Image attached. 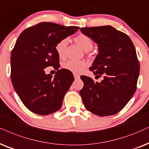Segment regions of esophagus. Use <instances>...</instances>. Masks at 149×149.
<instances>
[{"mask_svg":"<svg viewBox=\"0 0 149 149\" xmlns=\"http://www.w3.org/2000/svg\"><path fill=\"white\" fill-rule=\"evenodd\" d=\"M73 76H74V78H75V79H78V78H80V75L76 74V73H74V74H73Z\"/></svg>","mask_w":149,"mask_h":149,"instance_id":"obj_1","label":"esophagus"}]
</instances>
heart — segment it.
Wrapping results in <instances>:
<instances>
[{
  "label": "heart",
  "mask_w": 149,
  "mask_h": 149,
  "mask_svg": "<svg viewBox=\"0 0 149 149\" xmlns=\"http://www.w3.org/2000/svg\"><path fill=\"white\" fill-rule=\"evenodd\" d=\"M74 41L86 52L91 50L93 47V40L88 36L80 33L74 38ZM68 45V39L64 38L56 43L55 46L56 52L60 58H63L65 56V49ZM64 68L73 73H79L82 72L87 67V63L84 61H73L70 60L65 62L63 65Z\"/></svg>",
  "instance_id": "obj_1"
}]
</instances>
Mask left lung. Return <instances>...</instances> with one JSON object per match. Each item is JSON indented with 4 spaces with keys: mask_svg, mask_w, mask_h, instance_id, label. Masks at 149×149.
I'll return each mask as SVG.
<instances>
[{
    "mask_svg": "<svg viewBox=\"0 0 149 149\" xmlns=\"http://www.w3.org/2000/svg\"><path fill=\"white\" fill-rule=\"evenodd\" d=\"M98 45L97 54L89 68L97 77L95 82L81 76L84 82L80 91L84 107L98 116H112L120 112L131 100L137 88L140 63L131 38L111 26L80 28Z\"/></svg>",
    "mask_w": 149,
    "mask_h": 149,
    "instance_id": "8db88e82",
    "label": "left lung"
}]
</instances>
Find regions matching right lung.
I'll use <instances>...</instances> for the list:
<instances>
[{
	"label": "right lung",
	"mask_w": 149,
	"mask_h": 149,
	"mask_svg": "<svg viewBox=\"0 0 149 149\" xmlns=\"http://www.w3.org/2000/svg\"><path fill=\"white\" fill-rule=\"evenodd\" d=\"M79 27L40 22L24 29L11 54V80L24 106L34 113L47 116L61 108L65 95L74 80L73 73L60 67L55 46ZM57 70L53 78L44 69Z\"/></svg>",
	"instance_id": "1"
}]
</instances>
